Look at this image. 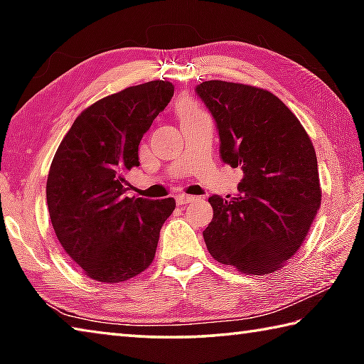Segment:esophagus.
Listing matches in <instances>:
<instances>
[{
	"mask_svg": "<svg viewBox=\"0 0 364 364\" xmlns=\"http://www.w3.org/2000/svg\"><path fill=\"white\" fill-rule=\"evenodd\" d=\"M176 204L178 205H184V204H191V202H194L197 197H194V196H189V194H184V193H180V194H176Z\"/></svg>",
	"mask_w": 364,
	"mask_h": 364,
	"instance_id": "1",
	"label": "esophagus"
}]
</instances>
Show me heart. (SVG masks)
Segmentation results:
<instances>
[{
	"label": "heart",
	"mask_w": 364,
	"mask_h": 364,
	"mask_svg": "<svg viewBox=\"0 0 364 364\" xmlns=\"http://www.w3.org/2000/svg\"><path fill=\"white\" fill-rule=\"evenodd\" d=\"M197 112H200L199 107H196L194 104L189 101H183L180 106H178V115H180V119H186V117H191Z\"/></svg>",
	"instance_id": "b5f03b06"
}]
</instances>
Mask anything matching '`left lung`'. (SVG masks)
Segmentation results:
<instances>
[{
    "instance_id": "obj_1",
    "label": "left lung",
    "mask_w": 364,
    "mask_h": 364,
    "mask_svg": "<svg viewBox=\"0 0 364 364\" xmlns=\"http://www.w3.org/2000/svg\"><path fill=\"white\" fill-rule=\"evenodd\" d=\"M196 95L217 125L221 160L244 173L236 196L208 199L207 249L241 273H271L299 250L321 204L311 141L269 91L210 80Z\"/></svg>"
}]
</instances>
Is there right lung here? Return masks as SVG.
<instances>
[{
  "mask_svg": "<svg viewBox=\"0 0 364 364\" xmlns=\"http://www.w3.org/2000/svg\"><path fill=\"white\" fill-rule=\"evenodd\" d=\"M173 90L156 80L102 97L77 117L53 159L49 217L64 250L91 279L127 281L154 260L175 199L127 197L125 173L139 165L141 139Z\"/></svg>",
  "mask_w": 364,
  "mask_h": 364,
  "instance_id": "obj_1",
  "label": "right lung"
}]
</instances>
